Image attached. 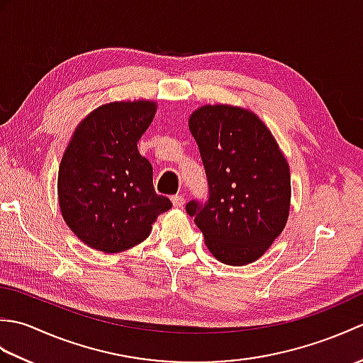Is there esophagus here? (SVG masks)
Instances as JSON below:
<instances>
[{"instance_id": "esophagus-1", "label": "esophagus", "mask_w": 363, "mask_h": 363, "mask_svg": "<svg viewBox=\"0 0 363 363\" xmlns=\"http://www.w3.org/2000/svg\"><path fill=\"white\" fill-rule=\"evenodd\" d=\"M172 203L176 209H182L184 204H186V198H184L182 195H174V196H172Z\"/></svg>"}]
</instances>
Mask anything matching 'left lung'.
I'll return each mask as SVG.
<instances>
[{
	"mask_svg": "<svg viewBox=\"0 0 363 363\" xmlns=\"http://www.w3.org/2000/svg\"><path fill=\"white\" fill-rule=\"evenodd\" d=\"M209 184V201L186 207L207 250L226 265L264 256L287 225L290 168L265 123L240 106L206 104L190 115Z\"/></svg>",
	"mask_w": 363,
	"mask_h": 363,
	"instance_id": "1",
	"label": "left lung"
}]
</instances>
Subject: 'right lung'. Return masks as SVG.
<instances>
[{"instance_id":"obj_1","label":"right lung","mask_w":363,"mask_h":363,"mask_svg":"<svg viewBox=\"0 0 363 363\" xmlns=\"http://www.w3.org/2000/svg\"><path fill=\"white\" fill-rule=\"evenodd\" d=\"M150 99L113 101L84 118L67 145L57 174L60 213L89 248L121 252L148 238L172 209L152 186V167L137 142L156 115Z\"/></svg>"}]
</instances>
